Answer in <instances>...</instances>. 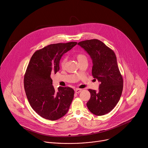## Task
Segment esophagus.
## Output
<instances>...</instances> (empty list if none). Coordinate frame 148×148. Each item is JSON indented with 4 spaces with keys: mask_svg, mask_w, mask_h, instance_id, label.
Here are the masks:
<instances>
[{
    "mask_svg": "<svg viewBox=\"0 0 148 148\" xmlns=\"http://www.w3.org/2000/svg\"><path fill=\"white\" fill-rule=\"evenodd\" d=\"M82 91V89H79V88H76V89H75V92L76 93H79V92H81Z\"/></svg>",
    "mask_w": 148,
    "mask_h": 148,
    "instance_id": "1",
    "label": "esophagus"
}]
</instances>
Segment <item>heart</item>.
<instances>
[{
  "mask_svg": "<svg viewBox=\"0 0 148 148\" xmlns=\"http://www.w3.org/2000/svg\"><path fill=\"white\" fill-rule=\"evenodd\" d=\"M76 59H77L78 62H79L80 61H81L82 60H83V59L86 58V56H85V55H84V54H81V53L77 54L76 56ZM66 59L65 58H63V59H62V60H61V62H60V66H61L62 67L64 66L65 63H66Z\"/></svg>",
  "mask_w": 148,
  "mask_h": 148,
  "instance_id": "heart-1",
  "label": "heart"
}]
</instances>
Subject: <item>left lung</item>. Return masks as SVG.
I'll return each instance as SVG.
<instances>
[{
    "label": "left lung",
    "mask_w": 148,
    "mask_h": 148,
    "mask_svg": "<svg viewBox=\"0 0 148 148\" xmlns=\"http://www.w3.org/2000/svg\"><path fill=\"white\" fill-rule=\"evenodd\" d=\"M92 59V75L100 82L99 90L88 89L90 98L86 106L96 116H103L116 107L121 97L123 79L116 54L100 40H88L78 42Z\"/></svg>",
    "instance_id": "8db88e82"
}]
</instances>
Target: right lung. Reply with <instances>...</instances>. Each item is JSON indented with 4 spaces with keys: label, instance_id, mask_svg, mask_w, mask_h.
<instances>
[{
    "label": "right lung",
    "instance_id": "1",
    "mask_svg": "<svg viewBox=\"0 0 148 148\" xmlns=\"http://www.w3.org/2000/svg\"><path fill=\"white\" fill-rule=\"evenodd\" d=\"M76 44V42L50 44L36 51L29 62L24 79L25 91L32 108L45 119L58 120L69 109L74 90L60 86L56 91L51 76L59 71L62 56Z\"/></svg>",
    "mask_w": 148,
    "mask_h": 148
}]
</instances>
